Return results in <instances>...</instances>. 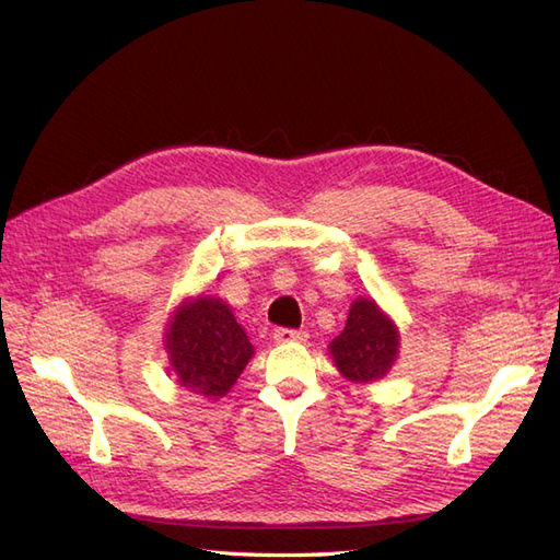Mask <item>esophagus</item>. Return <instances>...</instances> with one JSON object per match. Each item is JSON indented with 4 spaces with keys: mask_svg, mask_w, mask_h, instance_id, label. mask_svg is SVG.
I'll list each match as a JSON object with an SVG mask.
<instances>
[{
    "mask_svg": "<svg viewBox=\"0 0 560 560\" xmlns=\"http://www.w3.org/2000/svg\"><path fill=\"white\" fill-rule=\"evenodd\" d=\"M273 341L276 343H306L308 334L299 331V329H276Z\"/></svg>",
    "mask_w": 560,
    "mask_h": 560,
    "instance_id": "34e87169",
    "label": "esophagus"
}]
</instances>
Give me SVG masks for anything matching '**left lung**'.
Listing matches in <instances>:
<instances>
[{
	"label": "left lung",
	"instance_id": "left-lung-1",
	"mask_svg": "<svg viewBox=\"0 0 560 560\" xmlns=\"http://www.w3.org/2000/svg\"><path fill=\"white\" fill-rule=\"evenodd\" d=\"M329 354L350 383L381 381L397 362L399 329L374 299L360 296L350 303L346 327L329 343Z\"/></svg>",
	"mask_w": 560,
	"mask_h": 560
}]
</instances>
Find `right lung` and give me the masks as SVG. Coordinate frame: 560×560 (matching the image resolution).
<instances>
[{"instance_id": "obj_1", "label": "right lung", "mask_w": 560, "mask_h": 560, "mask_svg": "<svg viewBox=\"0 0 560 560\" xmlns=\"http://www.w3.org/2000/svg\"><path fill=\"white\" fill-rule=\"evenodd\" d=\"M163 346L182 387L219 399L241 378L254 346L224 299H184L167 319Z\"/></svg>"}]
</instances>
